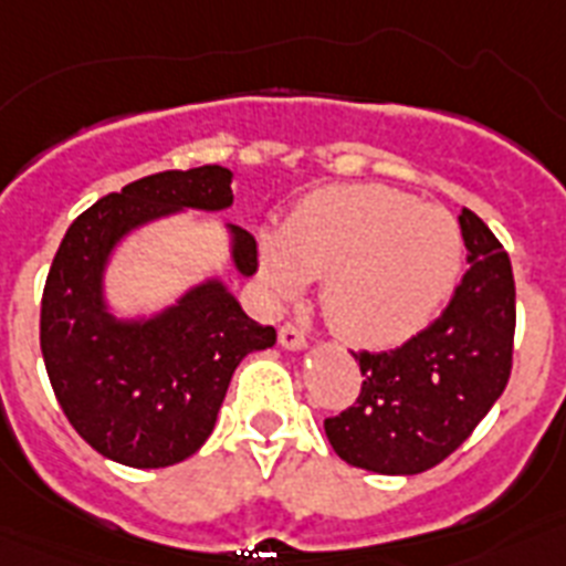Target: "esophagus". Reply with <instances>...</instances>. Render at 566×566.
<instances>
[{
    "instance_id": "esophagus-1",
    "label": "esophagus",
    "mask_w": 566,
    "mask_h": 566,
    "mask_svg": "<svg viewBox=\"0 0 566 566\" xmlns=\"http://www.w3.org/2000/svg\"><path fill=\"white\" fill-rule=\"evenodd\" d=\"M277 339L283 348H292V352H297V348H303V345H306V334L300 332L294 323H283L277 332Z\"/></svg>"
}]
</instances>
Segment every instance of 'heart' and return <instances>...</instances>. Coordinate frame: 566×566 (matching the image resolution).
<instances>
[{
	"label": "heart",
	"instance_id": "b5f03b06",
	"mask_svg": "<svg viewBox=\"0 0 566 566\" xmlns=\"http://www.w3.org/2000/svg\"><path fill=\"white\" fill-rule=\"evenodd\" d=\"M260 269L277 297L323 274L328 323L357 345H397L422 332L457 289L464 234L451 212L379 184L312 192L283 232L260 234Z\"/></svg>",
	"mask_w": 566,
	"mask_h": 566
}]
</instances>
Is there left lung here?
<instances>
[{"instance_id": "obj_1", "label": "left lung", "mask_w": 566, "mask_h": 566, "mask_svg": "<svg viewBox=\"0 0 566 566\" xmlns=\"http://www.w3.org/2000/svg\"><path fill=\"white\" fill-rule=\"evenodd\" d=\"M470 269L442 314L394 352H357L363 385L328 417L339 459L411 476L451 457L502 397L513 368L516 280L499 238L462 209Z\"/></svg>"}]
</instances>
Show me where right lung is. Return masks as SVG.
Masks as SVG:
<instances>
[{"mask_svg": "<svg viewBox=\"0 0 566 566\" xmlns=\"http://www.w3.org/2000/svg\"><path fill=\"white\" fill-rule=\"evenodd\" d=\"M232 172L167 169L104 195L70 223L42 294L39 339L50 385L78 437L127 468H167L212 433L229 379L249 352L274 345L223 283L209 280L147 323L104 312L102 272L129 229L175 209H227ZM234 232V266L258 272V243Z\"/></svg>", "mask_w": 566, "mask_h": 566, "instance_id": "right-lung-1", "label": "right lung"}]
</instances>
